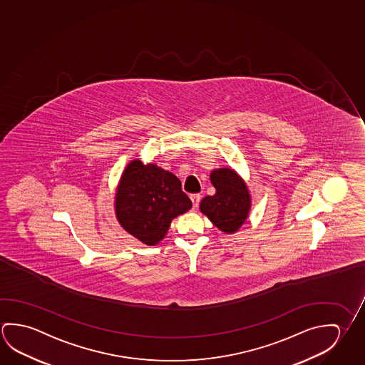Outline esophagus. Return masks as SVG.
Here are the masks:
<instances>
[{"instance_id": "1", "label": "esophagus", "mask_w": 365, "mask_h": 365, "mask_svg": "<svg viewBox=\"0 0 365 365\" xmlns=\"http://www.w3.org/2000/svg\"><path fill=\"white\" fill-rule=\"evenodd\" d=\"M192 205H193V209H197L200 201H201V195L198 193H193L191 195Z\"/></svg>"}]
</instances>
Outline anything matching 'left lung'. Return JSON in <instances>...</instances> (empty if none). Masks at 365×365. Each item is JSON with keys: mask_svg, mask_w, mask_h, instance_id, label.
<instances>
[{"mask_svg": "<svg viewBox=\"0 0 365 365\" xmlns=\"http://www.w3.org/2000/svg\"><path fill=\"white\" fill-rule=\"evenodd\" d=\"M210 180L216 193L203 198L200 209L220 230L234 233L245 222L251 209L247 185L238 174L227 168L214 170Z\"/></svg>", "mask_w": 365, "mask_h": 365, "instance_id": "1", "label": "left lung"}]
</instances>
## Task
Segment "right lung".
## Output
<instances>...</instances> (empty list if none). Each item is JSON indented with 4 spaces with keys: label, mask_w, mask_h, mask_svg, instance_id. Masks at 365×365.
Masks as SVG:
<instances>
[{
    "label": "right lung",
    "mask_w": 365,
    "mask_h": 365,
    "mask_svg": "<svg viewBox=\"0 0 365 365\" xmlns=\"http://www.w3.org/2000/svg\"><path fill=\"white\" fill-rule=\"evenodd\" d=\"M191 207L180 180L155 164L133 160L120 177L115 215L125 230L145 245L159 243L174 217Z\"/></svg>",
    "instance_id": "obj_1"
}]
</instances>
